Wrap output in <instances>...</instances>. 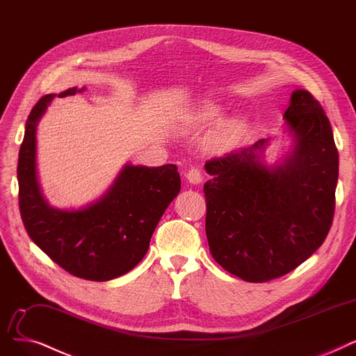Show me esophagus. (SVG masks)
Returning <instances> with one entry per match:
<instances>
[{"label":"esophagus","mask_w":356,"mask_h":356,"mask_svg":"<svg viewBox=\"0 0 356 356\" xmlns=\"http://www.w3.org/2000/svg\"><path fill=\"white\" fill-rule=\"evenodd\" d=\"M187 181L190 182V184H193V185H198V184H201V181H202V175H201V172L198 171V169H190V171L187 172Z\"/></svg>","instance_id":"esophagus-1"}]
</instances>
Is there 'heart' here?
Listing matches in <instances>:
<instances>
[{
  "label": "heart",
  "instance_id": "obj_1",
  "mask_svg": "<svg viewBox=\"0 0 356 356\" xmlns=\"http://www.w3.org/2000/svg\"><path fill=\"white\" fill-rule=\"evenodd\" d=\"M222 114H223V110L218 106L211 103L202 104L191 114L188 130L201 131L202 129H206L213 123H216L218 118L222 117ZM241 136H242L241 124L236 120L229 118V120L220 122L214 127V130L210 133V136L207 139V147L211 152L222 154V152H227L238 145L241 140Z\"/></svg>",
  "mask_w": 356,
  "mask_h": 356
}]
</instances>
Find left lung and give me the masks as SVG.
Returning a JSON list of instances; mask_svg holds the SVG:
<instances>
[{
	"label": "left lung",
	"mask_w": 356,
	"mask_h": 356,
	"mask_svg": "<svg viewBox=\"0 0 356 356\" xmlns=\"http://www.w3.org/2000/svg\"><path fill=\"white\" fill-rule=\"evenodd\" d=\"M290 152L265 163L269 139L206 162V233L213 258L248 282L289 274L325 242L334 213L339 155L329 118L306 90L291 94Z\"/></svg>",
	"instance_id": "8db88e82"
}]
</instances>
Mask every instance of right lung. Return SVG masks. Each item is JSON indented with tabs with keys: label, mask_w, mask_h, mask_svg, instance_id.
<instances>
[{
	"label": "right lung",
	"mask_w": 356,
	"mask_h": 356,
	"mask_svg": "<svg viewBox=\"0 0 356 356\" xmlns=\"http://www.w3.org/2000/svg\"><path fill=\"white\" fill-rule=\"evenodd\" d=\"M86 91L76 87L59 97ZM56 94L42 97L29 114L17 179L24 227L46 255L67 273L88 281L127 274L149 249L162 214L181 190L175 165L126 163L111 187L81 209H56L44 198L36 165V131Z\"/></svg>",
	"instance_id": "obj_1"
}]
</instances>
